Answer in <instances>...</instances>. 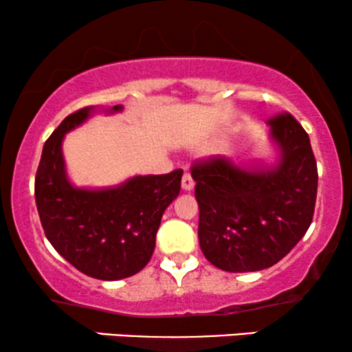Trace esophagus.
Returning <instances> with one entry per match:
<instances>
[{"mask_svg":"<svg viewBox=\"0 0 352 352\" xmlns=\"http://www.w3.org/2000/svg\"><path fill=\"white\" fill-rule=\"evenodd\" d=\"M193 185H195V182H193L192 175H190V173H184V177H182V188H184L185 192H190V190L193 188Z\"/></svg>","mask_w":352,"mask_h":352,"instance_id":"1","label":"esophagus"}]
</instances>
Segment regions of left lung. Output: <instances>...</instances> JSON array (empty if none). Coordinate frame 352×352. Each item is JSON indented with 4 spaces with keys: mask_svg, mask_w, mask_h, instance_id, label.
I'll return each mask as SVG.
<instances>
[{
    "mask_svg": "<svg viewBox=\"0 0 352 352\" xmlns=\"http://www.w3.org/2000/svg\"><path fill=\"white\" fill-rule=\"evenodd\" d=\"M273 165L225 157L192 167L205 258L230 273L260 272L286 256L308 232L318 192L309 137L292 114L268 122Z\"/></svg>",
    "mask_w": 352,
    "mask_h": 352,
    "instance_id": "1",
    "label": "left lung"
}]
</instances>
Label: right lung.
I'll list each match as a JSON object with an SVG mask.
<instances>
[{"mask_svg":"<svg viewBox=\"0 0 352 352\" xmlns=\"http://www.w3.org/2000/svg\"><path fill=\"white\" fill-rule=\"evenodd\" d=\"M84 107L67 116L43 147L36 172L34 197L50 243L80 273L116 281L139 273L152 258L164 212L179 197L184 170L165 175H134L114 187H76L63 155L67 132L98 112Z\"/></svg>","mask_w":352,"mask_h":352,"instance_id":"1","label":"right lung"}]
</instances>
